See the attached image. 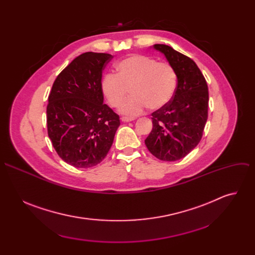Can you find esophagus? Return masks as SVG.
I'll use <instances>...</instances> for the list:
<instances>
[{
	"mask_svg": "<svg viewBox=\"0 0 255 255\" xmlns=\"http://www.w3.org/2000/svg\"><path fill=\"white\" fill-rule=\"evenodd\" d=\"M135 118H133V117H122L121 118V120H122V122H130V121H133Z\"/></svg>",
	"mask_w": 255,
	"mask_h": 255,
	"instance_id": "1",
	"label": "esophagus"
}]
</instances>
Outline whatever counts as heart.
I'll use <instances>...</instances> for the list:
<instances>
[{"instance_id": "b5f03b06", "label": "heart", "mask_w": 255, "mask_h": 255, "mask_svg": "<svg viewBox=\"0 0 255 255\" xmlns=\"http://www.w3.org/2000/svg\"><path fill=\"white\" fill-rule=\"evenodd\" d=\"M116 75L108 72L101 80V91L108 104L118 108L128 90L131 97L122 105L120 112L139 115L149 107L158 110L173 97L177 79L173 67L167 62L141 54H133L116 64Z\"/></svg>"}]
</instances>
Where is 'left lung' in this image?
Instances as JSON below:
<instances>
[{
  "instance_id": "1",
  "label": "left lung",
  "mask_w": 255,
  "mask_h": 255,
  "mask_svg": "<svg viewBox=\"0 0 255 255\" xmlns=\"http://www.w3.org/2000/svg\"><path fill=\"white\" fill-rule=\"evenodd\" d=\"M173 67L177 85L171 100L151 114L152 130L145 139L158 159L175 161L188 155L202 139L208 119L207 82L196 62L164 44H154Z\"/></svg>"
}]
</instances>
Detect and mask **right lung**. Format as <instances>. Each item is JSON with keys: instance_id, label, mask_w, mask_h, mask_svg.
<instances>
[{"instance_id": "right-lung-1", "label": "right lung", "mask_w": 255, "mask_h": 255, "mask_svg": "<svg viewBox=\"0 0 255 255\" xmlns=\"http://www.w3.org/2000/svg\"><path fill=\"white\" fill-rule=\"evenodd\" d=\"M112 58L98 52L79 55L57 76L48 96V137L59 157L75 167L99 164L120 126L101 91L103 69Z\"/></svg>"}]
</instances>
